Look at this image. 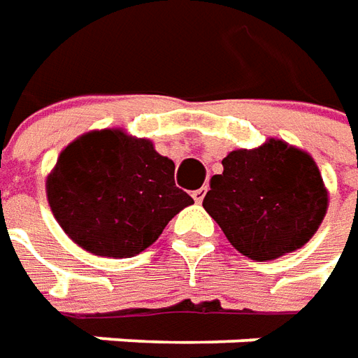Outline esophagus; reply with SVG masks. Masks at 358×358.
Wrapping results in <instances>:
<instances>
[{"label":"esophagus","instance_id":"esophagus-1","mask_svg":"<svg viewBox=\"0 0 358 358\" xmlns=\"http://www.w3.org/2000/svg\"><path fill=\"white\" fill-rule=\"evenodd\" d=\"M206 191H208L206 185H204V187H200V189H196V191H192V199H194V202H202V199H204Z\"/></svg>","mask_w":358,"mask_h":358}]
</instances>
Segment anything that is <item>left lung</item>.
I'll return each mask as SVG.
<instances>
[{
	"label": "left lung",
	"mask_w": 358,
	"mask_h": 358,
	"mask_svg": "<svg viewBox=\"0 0 358 358\" xmlns=\"http://www.w3.org/2000/svg\"><path fill=\"white\" fill-rule=\"evenodd\" d=\"M210 179L202 206L227 241L256 262L306 245L328 212V189L308 152L281 138L239 148Z\"/></svg>",
	"instance_id": "1"
}]
</instances>
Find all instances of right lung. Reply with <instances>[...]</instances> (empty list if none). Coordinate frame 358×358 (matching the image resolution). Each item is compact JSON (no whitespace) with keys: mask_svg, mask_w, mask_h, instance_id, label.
Instances as JSON below:
<instances>
[{"mask_svg":"<svg viewBox=\"0 0 358 358\" xmlns=\"http://www.w3.org/2000/svg\"><path fill=\"white\" fill-rule=\"evenodd\" d=\"M175 164L123 129L88 131L48 173L53 217L73 243L103 258H131L156 243L194 200L175 187Z\"/></svg>","mask_w":358,"mask_h":358,"instance_id":"right-lung-1","label":"right lung"}]
</instances>
